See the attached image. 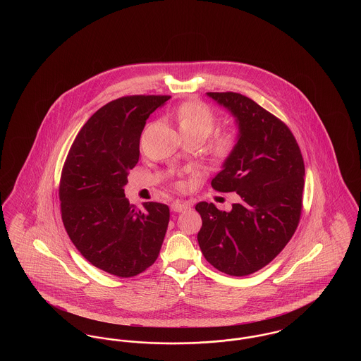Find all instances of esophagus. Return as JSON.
I'll use <instances>...</instances> for the list:
<instances>
[{"mask_svg": "<svg viewBox=\"0 0 361 361\" xmlns=\"http://www.w3.org/2000/svg\"><path fill=\"white\" fill-rule=\"evenodd\" d=\"M190 204L188 202H180V200H176L172 203V209L174 212H183L185 209H188Z\"/></svg>", "mask_w": 361, "mask_h": 361, "instance_id": "obj_1", "label": "esophagus"}]
</instances>
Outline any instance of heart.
I'll return each mask as SVG.
<instances>
[{"instance_id": "obj_1", "label": "heart", "mask_w": 361, "mask_h": 361, "mask_svg": "<svg viewBox=\"0 0 361 361\" xmlns=\"http://www.w3.org/2000/svg\"><path fill=\"white\" fill-rule=\"evenodd\" d=\"M183 137H197L202 140L211 134L216 124V115L207 104L193 100L181 104L174 115ZM237 127H226L212 137L207 146V153L215 161L226 159L238 143Z\"/></svg>"}]
</instances>
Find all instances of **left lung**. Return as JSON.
I'll use <instances>...</instances> for the list:
<instances>
[{
	"label": "left lung",
	"instance_id": "1",
	"mask_svg": "<svg viewBox=\"0 0 361 361\" xmlns=\"http://www.w3.org/2000/svg\"><path fill=\"white\" fill-rule=\"evenodd\" d=\"M238 123L240 137L224 169L212 181L218 192H237L230 212L200 202L197 234L207 261L230 276H247L268 265L284 249L299 224L305 187V162L291 130L234 92H208Z\"/></svg>",
	"mask_w": 361,
	"mask_h": 361
}]
</instances>
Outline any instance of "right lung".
Returning a JSON list of instances; mask_svg holds the SVG:
<instances>
[{
  "mask_svg": "<svg viewBox=\"0 0 361 361\" xmlns=\"http://www.w3.org/2000/svg\"><path fill=\"white\" fill-rule=\"evenodd\" d=\"M169 99L135 94L105 104L84 124L66 157L59 183L62 221L78 252L106 274L139 275L159 255L169 207L147 202L137 209L123 188L139 161L146 121Z\"/></svg>",
  "mask_w": 361,
  "mask_h": 361,
  "instance_id": "1",
  "label": "right lung"
}]
</instances>
